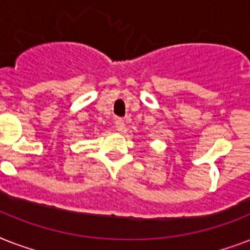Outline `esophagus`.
<instances>
[{
	"label": "esophagus",
	"mask_w": 250,
	"mask_h": 250,
	"mask_svg": "<svg viewBox=\"0 0 250 250\" xmlns=\"http://www.w3.org/2000/svg\"><path fill=\"white\" fill-rule=\"evenodd\" d=\"M115 127H117V129L119 131V132H123L125 128V123L123 119H121V118H118L117 121H115Z\"/></svg>",
	"instance_id": "1"
}]
</instances>
